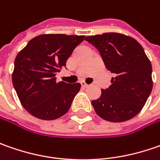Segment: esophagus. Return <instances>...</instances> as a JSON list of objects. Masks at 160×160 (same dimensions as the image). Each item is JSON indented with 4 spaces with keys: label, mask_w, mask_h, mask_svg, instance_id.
I'll use <instances>...</instances> for the list:
<instances>
[{
    "label": "esophagus",
    "mask_w": 160,
    "mask_h": 160,
    "mask_svg": "<svg viewBox=\"0 0 160 160\" xmlns=\"http://www.w3.org/2000/svg\"><path fill=\"white\" fill-rule=\"evenodd\" d=\"M81 85H82V87H83V88H86V87H88V86H89L87 83H85L84 82H81Z\"/></svg>",
    "instance_id": "1"
}]
</instances>
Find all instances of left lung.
<instances>
[{
    "instance_id": "left-lung-1",
    "label": "left lung",
    "mask_w": 160,
    "mask_h": 160,
    "mask_svg": "<svg viewBox=\"0 0 160 160\" xmlns=\"http://www.w3.org/2000/svg\"><path fill=\"white\" fill-rule=\"evenodd\" d=\"M100 52L108 70L114 74L111 85L92 104L99 117L109 122H124L142 110L151 94L152 67L135 39L118 33L87 36Z\"/></svg>"
}]
</instances>
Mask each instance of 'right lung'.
I'll return each instance as SVG.
<instances>
[{"label": "right lung", "instance_id": "1", "mask_svg": "<svg viewBox=\"0 0 160 160\" xmlns=\"http://www.w3.org/2000/svg\"><path fill=\"white\" fill-rule=\"evenodd\" d=\"M84 37L41 34L29 41L18 53L12 83L22 106L34 117L53 120L70 108L81 84L57 82L55 76Z\"/></svg>", "mask_w": 160, "mask_h": 160}]
</instances>
